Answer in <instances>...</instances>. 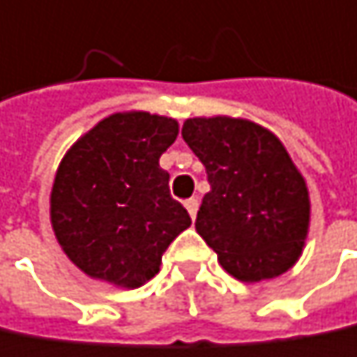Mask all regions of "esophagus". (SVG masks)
<instances>
[{
    "label": "esophagus",
    "mask_w": 357,
    "mask_h": 357,
    "mask_svg": "<svg viewBox=\"0 0 357 357\" xmlns=\"http://www.w3.org/2000/svg\"><path fill=\"white\" fill-rule=\"evenodd\" d=\"M185 207H187L189 215L195 220V215H197V209H199V199H197V197H191V199H187L185 201Z\"/></svg>",
    "instance_id": "1"
}]
</instances>
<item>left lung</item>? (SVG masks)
<instances>
[{
	"label": "left lung",
	"mask_w": 357,
	"mask_h": 357,
	"mask_svg": "<svg viewBox=\"0 0 357 357\" xmlns=\"http://www.w3.org/2000/svg\"><path fill=\"white\" fill-rule=\"evenodd\" d=\"M183 139L211 187L195 228L222 267L241 282L288 271L302 255L310 199L284 144L265 127L232 116L187 119Z\"/></svg>",
	"instance_id": "left-lung-1"
}]
</instances>
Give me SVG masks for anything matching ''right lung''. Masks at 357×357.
<instances>
[{
    "mask_svg": "<svg viewBox=\"0 0 357 357\" xmlns=\"http://www.w3.org/2000/svg\"><path fill=\"white\" fill-rule=\"evenodd\" d=\"M176 135L174 119L114 112L63 156L51 191V224L69 261L86 275L139 288L160 271L168 245L191 226L160 168Z\"/></svg>",
    "mask_w": 357,
    "mask_h": 357,
    "instance_id": "1",
    "label": "right lung"
}]
</instances>
